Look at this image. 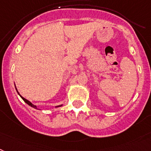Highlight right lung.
Returning <instances> with one entry per match:
<instances>
[{"label":"right lung","mask_w":151,"mask_h":151,"mask_svg":"<svg viewBox=\"0 0 151 151\" xmlns=\"http://www.w3.org/2000/svg\"><path fill=\"white\" fill-rule=\"evenodd\" d=\"M15 88H16V86H15ZM16 90H17V88H16ZM17 93H18V94L20 95V97H21V98H22V99H23V101H24V102H25V103L27 104H28L29 106H30V107H34V108H35V109H37V107L36 105L33 104L31 103V102H30V101H29L28 100L25 99L24 97H23L22 96H21V95L20 94V93H19V92H18V91H17ZM61 106H63V104H61V105H58V106H56V107H55V108H57V107H61Z\"/></svg>","instance_id":"right-lung-1"}]
</instances>
